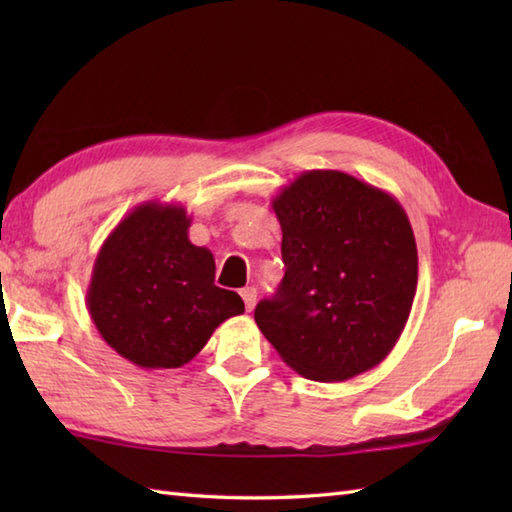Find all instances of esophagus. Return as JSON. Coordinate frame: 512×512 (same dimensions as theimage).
<instances>
[{"instance_id": "obj_1", "label": "esophagus", "mask_w": 512, "mask_h": 512, "mask_svg": "<svg viewBox=\"0 0 512 512\" xmlns=\"http://www.w3.org/2000/svg\"><path fill=\"white\" fill-rule=\"evenodd\" d=\"M239 295H242V299H244V306H246V310H248V312L255 308V303H257V288L248 286V288H244L242 292H239Z\"/></svg>"}]
</instances>
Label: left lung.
Segmentation results:
<instances>
[{
  "label": "left lung",
  "instance_id": "8db88e82",
  "mask_svg": "<svg viewBox=\"0 0 512 512\" xmlns=\"http://www.w3.org/2000/svg\"><path fill=\"white\" fill-rule=\"evenodd\" d=\"M286 275L255 323L297 374L341 383L383 363L418 286L409 217L350 173L303 171L273 198Z\"/></svg>",
  "mask_w": 512,
  "mask_h": 512
}]
</instances>
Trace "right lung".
Instances as JSON below:
<instances>
[{"mask_svg": "<svg viewBox=\"0 0 512 512\" xmlns=\"http://www.w3.org/2000/svg\"><path fill=\"white\" fill-rule=\"evenodd\" d=\"M180 204L143 202L107 235L92 268L88 310L103 341L143 369L189 363L220 323L244 312L215 286L209 248L189 239Z\"/></svg>", "mask_w": 512, "mask_h": 512, "instance_id": "obj_1", "label": "right lung"}]
</instances>
